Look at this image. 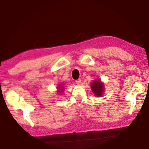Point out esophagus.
<instances>
[{
  "label": "esophagus",
  "instance_id": "34e87169",
  "mask_svg": "<svg viewBox=\"0 0 149 149\" xmlns=\"http://www.w3.org/2000/svg\"><path fill=\"white\" fill-rule=\"evenodd\" d=\"M75 83H76L77 84V85H80L81 83V79H79L76 80V81H75Z\"/></svg>",
  "mask_w": 149,
  "mask_h": 149
}]
</instances>
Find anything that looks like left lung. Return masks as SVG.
Masks as SVG:
<instances>
[{
    "label": "left lung",
    "instance_id": "obj_1",
    "mask_svg": "<svg viewBox=\"0 0 149 149\" xmlns=\"http://www.w3.org/2000/svg\"><path fill=\"white\" fill-rule=\"evenodd\" d=\"M104 83L101 81V80L97 78L94 79L93 82L91 84V88L94 96L96 97H100L102 96L104 92Z\"/></svg>",
    "mask_w": 149,
    "mask_h": 149
}]
</instances>
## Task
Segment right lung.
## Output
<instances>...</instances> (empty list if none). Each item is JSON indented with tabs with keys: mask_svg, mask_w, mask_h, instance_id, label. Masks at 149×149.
Here are the masks:
<instances>
[{
	"mask_svg": "<svg viewBox=\"0 0 149 149\" xmlns=\"http://www.w3.org/2000/svg\"><path fill=\"white\" fill-rule=\"evenodd\" d=\"M56 88H57V92L59 94H61V93L64 91V86L62 84H60Z\"/></svg>",
	"mask_w": 149,
	"mask_h": 149,
	"instance_id": "1",
	"label": "right lung"
}]
</instances>
